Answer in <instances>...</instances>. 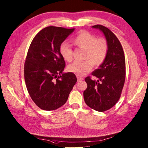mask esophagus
Returning <instances> with one entry per match:
<instances>
[{
	"label": "esophagus",
	"instance_id": "34e87169",
	"mask_svg": "<svg viewBox=\"0 0 148 148\" xmlns=\"http://www.w3.org/2000/svg\"><path fill=\"white\" fill-rule=\"evenodd\" d=\"M77 81H82V80H84V78L81 77H79L78 75H77Z\"/></svg>",
	"mask_w": 148,
	"mask_h": 148
}]
</instances>
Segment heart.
I'll list each match as a JSON object with an SVG mask.
<instances>
[{
  "mask_svg": "<svg viewBox=\"0 0 148 148\" xmlns=\"http://www.w3.org/2000/svg\"><path fill=\"white\" fill-rule=\"evenodd\" d=\"M79 48L84 49L83 61H75L67 66V71L79 76H83L90 71L92 64L99 66L107 58L108 44L104 38H97L87 31H81L72 40ZM60 53L66 61L73 60V49L66 42L60 46Z\"/></svg>",
  "mask_w": 148,
  "mask_h": 148,
  "instance_id": "b5f03b06",
  "label": "heart"
}]
</instances>
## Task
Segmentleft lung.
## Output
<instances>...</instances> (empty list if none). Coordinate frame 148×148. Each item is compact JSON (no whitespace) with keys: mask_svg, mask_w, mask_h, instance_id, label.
Instances as JSON below:
<instances>
[{"mask_svg":"<svg viewBox=\"0 0 148 148\" xmlns=\"http://www.w3.org/2000/svg\"><path fill=\"white\" fill-rule=\"evenodd\" d=\"M92 27L103 33L108 51L104 62L92 73L97 81L90 76L85 79L87 87L84 91V99L88 107L102 112L112 108L120 98L125 81V58L120 42L112 32L100 25Z\"/></svg>","mask_w":148,"mask_h":148,"instance_id":"obj_1","label":"left lung"}]
</instances>
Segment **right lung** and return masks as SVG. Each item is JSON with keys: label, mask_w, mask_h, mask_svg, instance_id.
<instances>
[{"label": "right lung", "mask_w": 148, "mask_h": 148, "mask_svg": "<svg viewBox=\"0 0 148 148\" xmlns=\"http://www.w3.org/2000/svg\"><path fill=\"white\" fill-rule=\"evenodd\" d=\"M74 30L47 27L29 45L24 64L25 81L31 99L44 110L62 106L77 82L74 73H62L66 64L60 53V45Z\"/></svg>", "instance_id": "obj_1"}]
</instances>
